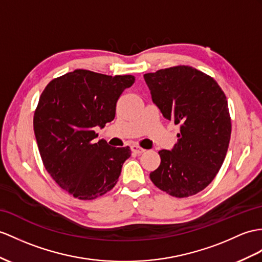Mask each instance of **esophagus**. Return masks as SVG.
I'll return each mask as SVG.
<instances>
[{"label": "esophagus", "instance_id": "obj_1", "mask_svg": "<svg viewBox=\"0 0 262 262\" xmlns=\"http://www.w3.org/2000/svg\"><path fill=\"white\" fill-rule=\"evenodd\" d=\"M131 151L133 153H137V155H140V153H143L145 150L138 144H133V145H131Z\"/></svg>", "mask_w": 262, "mask_h": 262}]
</instances>
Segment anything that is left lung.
Segmentation results:
<instances>
[{"mask_svg": "<svg viewBox=\"0 0 262 262\" xmlns=\"http://www.w3.org/2000/svg\"><path fill=\"white\" fill-rule=\"evenodd\" d=\"M143 76L163 117L180 124L174 148L159 151L161 163L150 179L172 196L194 195L212 182L225 161L231 136L226 94L213 78L188 66Z\"/></svg>", "mask_w": 262, "mask_h": 262, "instance_id": "left-lung-1", "label": "left lung"}]
</instances>
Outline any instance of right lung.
<instances>
[{
  "mask_svg": "<svg viewBox=\"0 0 262 262\" xmlns=\"http://www.w3.org/2000/svg\"><path fill=\"white\" fill-rule=\"evenodd\" d=\"M135 81L133 75L79 69L53 79L41 94L33 118L41 159L59 187L76 199L109 192L131 156L129 146L97 141L94 129L114 119L120 95Z\"/></svg>",
  "mask_w": 262,
  "mask_h": 262,
  "instance_id": "add662e5",
  "label": "right lung"
}]
</instances>
